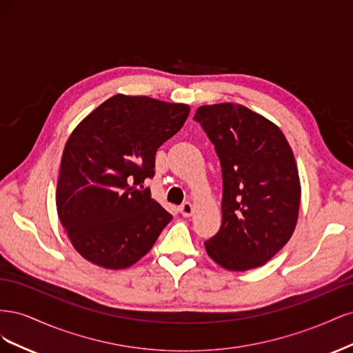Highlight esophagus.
Returning a JSON list of instances; mask_svg holds the SVG:
<instances>
[{"label":"esophagus","instance_id":"obj_1","mask_svg":"<svg viewBox=\"0 0 353 353\" xmlns=\"http://www.w3.org/2000/svg\"><path fill=\"white\" fill-rule=\"evenodd\" d=\"M193 210H194V208H193V205H191V203H184V205H181V208H179V212H181V215L183 216H191L193 215Z\"/></svg>","mask_w":353,"mask_h":353}]
</instances>
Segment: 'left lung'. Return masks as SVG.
Wrapping results in <instances>:
<instances>
[{"label":"left lung","instance_id":"obj_1","mask_svg":"<svg viewBox=\"0 0 353 353\" xmlns=\"http://www.w3.org/2000/svg\"><path fill=\"white\" fill-rule=\"evenodd\" d=\"M194 121L215 145L222 168V223L205 241L210 259L228 271L263 266L293 236L301 179L284 134L237 103L200 105Z\"/></svg>","mask_w":353,"mask_h":353}]
</instances>
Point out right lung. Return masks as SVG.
Instances as JSON below:
<instances>
[{
    "label": "right lung",
    "mask_w": 353,
    "mask_h": 353,
    "mask_svg": "<svg viewBox=\"0 0 353 353\" xmlns=\"http://www.w3.org/2000/svg\"><path fill=\"white\" fill-rule=\"evenodd\" d=\"M188 114V104L116 94L72 131L60 162L56 205L83 259L125 270L152 250L172 215L150 190L138 185L154 176L157 148Z\"/></svg>",
    "instance_id": "add662e5"
}]
</instances>
